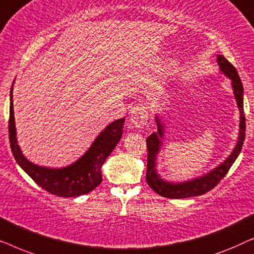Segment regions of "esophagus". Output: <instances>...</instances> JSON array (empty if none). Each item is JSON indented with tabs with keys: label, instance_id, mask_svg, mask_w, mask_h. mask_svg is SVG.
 <instances>
[{
	"label": "esophagus",
	"instance_id": "1",
	"mask_svg": "<svg viewBox=\"0 0 254 254\" xmlns=\"http://www.w3.org/2000/svg\"><path fill=\"white\" fill-rule=\"evenodd\" d=\"M129 119L135 127H143L148 121V111L144 106H134L129 112Z\"/></svg>",
	"mask_w": 254,
	"mask_h": 254
}]
</instances>
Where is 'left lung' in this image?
<instances>
[{
  "instance_id": "8db88e82",
  "label": "left lung",
  "mask_w": 254,
  "mask_h": 254,
  "mask_svg": "<svg viewBox=\"0 0 254 254\" xmlns=\"http://www.w3.org/2000/svg\"><path fill=\"white\" fill-rule=\"evenodd\" d=\"M217 64L220 67V72L231 79V88L239 110V131L237 142H236L231 154L224 159L221 164L214 168L210 171L202 176L196 177L184 182H169L163 179L157 172V156L161 151L163 140H164L165 125L163 124L161 117L158 114L155 116L156 124H157V131L152 133L147 138L148 147V165H147V179L148 185L159 195L169 197V199H184L209 192L214 189L227 175L229 169L231 168L238 155L241 154L243 143L245 140V116H244V88L239 78L236 68L225 59L223 55H217Z\"/></svg>"
}]
</instances>
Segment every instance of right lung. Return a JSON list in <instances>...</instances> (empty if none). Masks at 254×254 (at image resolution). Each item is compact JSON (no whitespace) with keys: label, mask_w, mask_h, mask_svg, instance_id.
<instances>
[{"label":"right lung","mask_w":254,"mask_h":254,"mask_svg":"<svg viewBox=\"0 0 254 254\" xmlns=\"http://www.w3.org/2000/svg\"><path fill=\"white\" fill-rule=\"evenodd\" d=\"M13 83L11 90H10L9 138L10 147H11L12 155L17 164L38 185L54 195L74 197L83 195V194L95 190L103 180V164L123 136L125 118L114 120L107 125L95 138L88 150L71 164L64 166V168H46V166L37 165L24 156L18 141H17L12 100Z\"/></svg>","instance_id":"1"}]
</instances>
